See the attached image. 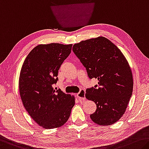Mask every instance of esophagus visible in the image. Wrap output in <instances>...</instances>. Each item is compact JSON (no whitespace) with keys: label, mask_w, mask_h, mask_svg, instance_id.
Returning a JSON list of instances; mask_svg holds the SVG:
<instances>
[{"label":"esophagus","mask_w":149,"mask_h":149,"mask_svg":"<svg viewBox=\"0 0 149 149\" xmlns=\"http://www.w3.org/2000/svg\"><path fill=\"white\" fill-rule=\"evenodd\" d=\"M86 91L84 89H81L80 91L78 93H77V97L79 99V100H85L86 99Z\"/></svg>","instance_id":"obj_1"}]
</instances>
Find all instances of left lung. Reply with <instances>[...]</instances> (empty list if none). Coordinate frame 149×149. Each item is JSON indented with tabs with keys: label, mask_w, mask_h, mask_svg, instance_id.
<instances>
[{
	"label": "left lung",
	"mask_w": 149,
	"mask_h": 149,
	"mask_svg": "<svg viewBox=\"0 0 149 149\" xmlns=\"http://www.w3.org/2000/svg\"><path fill=\"white\" fill-rule=\"evenodd\" d=\"M73 52L79 59L90 79L98 86L86 89V97L95 103L92 121L100 125H111L125 112L133 88V74L121 50L103 36L75 44Z\"/></svg>",
	"instance_id": "1"
}]
</instances>
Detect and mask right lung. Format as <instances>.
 <instances>
[{
	"instance_id": "1",
	"label": "right lung",
	"mask_w": 149,
	"mask_h": 149,
	"mask_svg": "<svg viewBox=\"0 0 149 149\" xmlns=\"http://www.w3.org/2000/svg\"><path fill=\"white\" fill-rule=\"evenodd\" d=\"M72 47V44H40L28 54L21 68L19 91L23 105L44 129L64 125L75 105L74 95L53 87L58 80V70Z\"/></svg>"
}]
</instances>
